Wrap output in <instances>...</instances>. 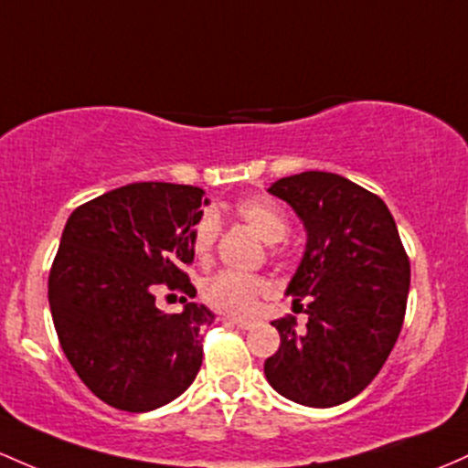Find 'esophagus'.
<instances>
[{"mask_svg":"<svg viewBox=\"0 0 468 468\" xmlns=\"http://www.w3.org/2000/svg\"><path fill=\"white\" fill-rule=\"evenodd\" d=\"M226 322H229V324H233V326H238V328H250V326H255V322L253 320H242V317H226Z\"/></svg>","mask_w":468,"mask_h":468,"instance_id":"34e87169","label":"esophagus"}]
</instances>
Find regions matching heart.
I'll return each mask as SVG.
<instances>
[{"instance_id": "1", "label": "heart", "mask_w": 468, "mask_h": 468, "mask_svg": "<svg viewBox=\"0 0 468 468\" xmlns=\"http://www.w3.org/2000/svg\"><path fill=\"white\" fill-rule=\"evenodd\" d=\"M239 218L244 219L264 242L273 244L284 239L289 233V219L284 210L275 202L266 197H249L235 207ZM219 233V222L215 213H207L197 219L193 226V250L199 260H207L213 250L215 239ZM271 284L266 277L260 275H244L235 271H222L204 282L202 297L210 309L229 315H246L255 309V302L260 295L269 292Z\"/></svg>"}]
</instances>
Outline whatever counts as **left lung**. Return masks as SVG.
I'll use <instances>...</instances> for the list:
<instances>
[{"instance_id":"left-lung-1","label":"left lung","mask_w":468,"mask_h":468,"mask_svg":"<svg viewBox=\"0 0 468 468\" xmlns=\"http://www.w3.org/2000/svg\"><path fill=\"white\" fill-rule=\"evenodd\" d=\"M306 229L304 258L289 282L295 317L271 322L280 348L264 376L286 399L328 409L362 393L402 331L410 284L409 255L387 204L351 179L306 171L271 184Z\"/></svg>"}]
</instances>
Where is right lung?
Returning <instances> with one entry per match:
<instances>
[{"mask_svg":"<svg viewBox=\"0 0 468 468\" xmlns=\"http://www.w3.org/2000/svg\"><path fill=\"white\" fill-rule=\"evenodd\" d=\"M208 199L202 188L137 182L77 207L48 275V304L61 351L101 402L146 413L173 402L202 367L199 328L215 315L186 302L155 306L159 289L195 286L193 226Z\"/></svg>","mask_w":468,"mask_h":468,"instance_id":"right-lung-1","label":"right lung"}]
</instances>
